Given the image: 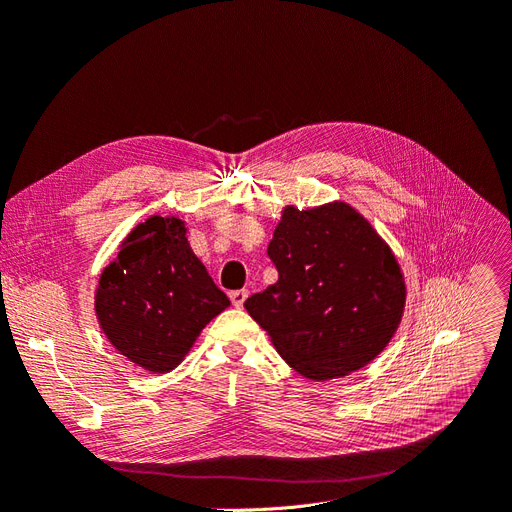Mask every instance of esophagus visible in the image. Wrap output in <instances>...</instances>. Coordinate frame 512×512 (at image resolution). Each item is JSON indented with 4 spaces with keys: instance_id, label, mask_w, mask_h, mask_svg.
I'll return each instance as SVG.
<instances>
[{
    "instance_id": "esophagus-1",
    "label": "esophagus",
    "mask_w": 512,
    "mask_h": 512,
    "mask_svg": "<svg viewBox=\"0 0 512 512\" xmlns=\"http://www.w3.org/2000/svg\"><path fill=\"white\" fill-rule=\"evenodd\" d=\"M246 297H249V291H246V289H236V291L230 293V299H232V304H234L236 308H242Z\"/></svg>"
}]
</instances>
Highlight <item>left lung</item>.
<instances>
[{"mask_svg":"<svg viewBox=\"0 0 512 512\" xmlns=\"http://www.w3.org/2000/svg\"><path fill=\"white\" fill-rule=\"evenodd\" d=\"M268 255L278 282L244 301L278 354L323 382L365 367L401 323L399 263L352 206L282 213Z\"/></svg>","mask_w":512,"mask_h":512,"instance_id":"obj_1","label":"left lung"}]
</instances>
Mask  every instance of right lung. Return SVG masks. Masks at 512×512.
Instances as JSON below:
<instances>
[{
    "mask_svg": "<svg viewBox=\"0 0 512 512\" xmlns=\"http://www.w3.org/2000/svg\"><path fill=\"white\" fill-rule=\"evenodd\" d=\"M94 306L113 346L135 365L166 373L230 299L189 249L183 221L149 217L105 268Z\"/></svg>",
    "mask_w": 512,
    "mask_h": 512,
    "instance_id": "add662e5",
    "label": "right lung"
}]
</instances>
